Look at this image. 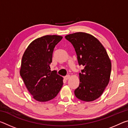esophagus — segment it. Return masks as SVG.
<instances>
[{"instance_id": "1", "label": "esophagus", "mask_w": 128, "mask_h": 128, "mask_svg": "<svg viewBox=\"0 0 128 128\" xmlns=\"http://www.w3.org/2000/svg\"><path fill=\"white\" fill-rule=\"evenodd\" d=\"M70 78V75H67L66 76L64 77V78L66 79V80H68V79H69Z\"/></svg>"}]
</instances>
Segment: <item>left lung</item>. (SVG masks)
<instances>
[{"label": "left lung", "instance_id": "1", "mask_svg": "<svg viewBox=\"0 0 128 128\" xmlns=\"http://www.w3.org/2000/svg\"><path fill=\"white\" fill-rule=\"evenodd\" d=\"M73 44L80 66V85L74 90L78 99L85 102L96 100L109 83L111 62L99 40L90 34L77 32L65 36Z\"/></svg>", "mask_w": 128, "mask_h": 128}]
</instances>
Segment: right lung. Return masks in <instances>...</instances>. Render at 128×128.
Here are the masks:
<instances>
[{
	"label": "right lung",
	"instance_id": "add662e5",
	"mask_svg": "<svg viewBox=\"0 0 128 128\" xmlns=\"http://www.w3.org/2000/svg\"><path fill=\"white\" fill-rule=\"evenodd\" d=\"M62 36H45L34 40L22 56L20 73L33 98L40 102L56 96L63 85V78L51 71L54 49Z\"/></svg>",
	"mask_w": 128,
	"mask_h": 128
}]
</instances>
